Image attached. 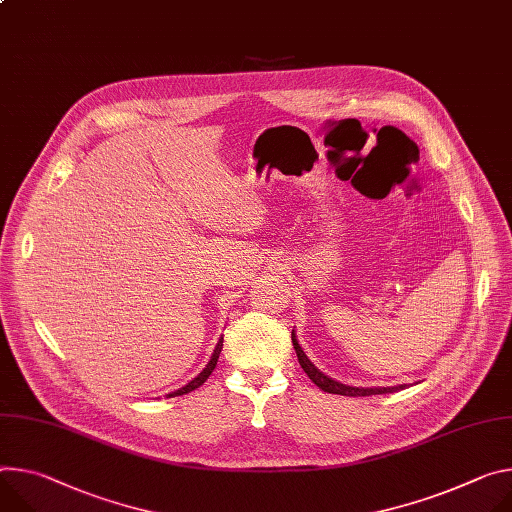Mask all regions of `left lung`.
<instances>
[{"label":"left lung","mask_w":512,"mask_h":512,"mask_svg":"<svg viewBox=\"0 0 512 512\" xmlns=\"http://www.w3.org/2000/svg\"><path fill=\"white\" fill-rule=\"evenodd\" d=\"M292 343H294V349H296V355H298V361L302 365V369L306 371V376L322 390V392H329V394H341V396H374V394H392V392H398V390H404L406 384L402 386H371V388H357V386H347V384H341L333 378H329L327 374H322V371L308 359V355L304 353V349L300 347L298 339H296V333L292 331Z\"/></svg>","instance_id":"8db88e82"}]
</instances>
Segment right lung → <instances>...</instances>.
<instances>
[{
	"label": "right lung",
	"instance_id": "obj_1",
	"mask_svg": "<svg viewBox=\"0 0 512 512\" xmlns=\"http://www.w3.org/2000/svg\"><path fill=\"white\" fill-rule=\"evenodd\" d=\"M220 349H222V337L218 339V343H216V347H214V353H212V357H210L208 365L200 371V374H198L192 382H188V384H185L183 388H179V390H175V392H169L167 396H169V398H173V396H183V394H188V392H192V390L200 388V386H202V384L212 376V371H214L216 361H218V355H220Z\"/></svg>",
	"mask_w": 512,
	"mask_h": 512
}]
</instances>
